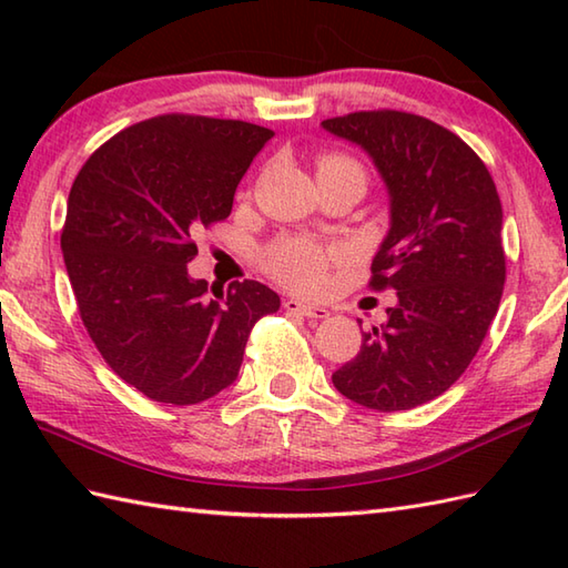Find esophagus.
Masks as SVG:
<instances>
[{"mask_svg": "<svg viewBox=\"0 0 568 568\" xmlns=\"http://www.w3.org/2000/svg\"><path fill=\"white\" fill-rule=\"evenodd\" d=\"M283 307L287 312H295V315H303L307 320H327L329 317V310L322 307V305H310V303H300V300H285Z\"/></svg>", "mask_w": 568, "mask_h": 568, "instance_id": "34e87169", "label": "esophagus"}]
</instances>
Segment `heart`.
I'll return each mask as SVG.
<instances>
[{
  "instance_id": "1",
  "label": "heart",
  "mask_w": 568,
  "mask_h": 568,
  "mask_svg": "<svg viewBox=\"0 0 568 568\" xmlns=\"http://www.w3.org/2000/svg\"><path fill=\"white\" fill-rule=\"evenodd\" d=\"M336 165H356L344 155H324L317 171H327ZM336 258V251L322 246L305 236H283L263 251V268L275 281L293 287L300 293H317L327 283L329 263Z\"/></svg>"
}]
</instances>
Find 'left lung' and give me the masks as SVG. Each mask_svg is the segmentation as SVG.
<instances>
[{
  "label": "left lung",
  "instance_id": "8db88e82",
  "mask_svg": "<svg viewBox=\"0 0 568 568\" xmlns=\"http://www.w3.org/2000/svg\"><path fill=\"white\" fill-rule=\"evenodd\" d=\"M364 149L390 197V229L371 263V287L397 295L388 322L332 373L334 388L378 413L449 390L496 317L505 251L496 183L474 149L425 116L378 110L324 119Z\"/></svg>",
  "mask_w": 568,
  "mask_h": 568
}]
</instances>
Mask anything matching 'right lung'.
I'll return each mask as SVG.
<instances>
[{
	"label": "right lung",
	"instance_id": "obj_1",
	"mask_svg": "<svg viewBox=\"0 0 568 568\" xmlns=\"http://www.w3.org/2000/svg\"><path fill=\"white\" fill-rule=\"evenodd\" d=\"M273 131L163 114L94 151L60 234L84 329L119 378L155 403L197 405L239 376L248 334L281 297L258 281L207 293L187 275L195 234L232 212Z\"/></svg>",
	"mask_w": 568,
	"mask_h": 568
}]
</instances>
